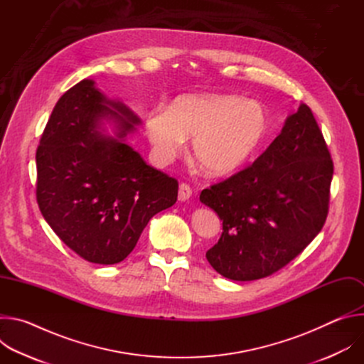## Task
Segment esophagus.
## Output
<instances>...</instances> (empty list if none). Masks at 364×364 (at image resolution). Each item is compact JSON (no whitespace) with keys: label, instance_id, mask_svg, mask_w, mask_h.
Wrapping results in <instances>:
<instances>
[{"label":"esophagus","instance_id":"obj_1","mask_svg":"<svg viewBox=\"0 0 364 364\" xmlns=\"http://www.w3.org/2000/svg\"><path fill=\"white\" fill-rule=\"evenodd\" d=\"M193 191H191V187L186 183H181L180 184V188H178V200L180 201H187L190 197H191Z\"/></svg>","mask_w":364,"mask_h":364}]
</instances>
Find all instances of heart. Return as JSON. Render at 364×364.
Here are the masks:
<instances>
[{
    "label": "heart",
    "instance_id": "heart-1",
    "mask_svg": "<svg viewBox=\"0 0 364 364\" xmlns=\"http://www.w3.org/2000/svg\"><path fill=\"white\" fill-rule=\"evenodd\" d=\"M268 128L262 103L232 95H183L168 109L155 108L145 119V134L159 164H170L184 149L186 136H194V157L213 176L245 166Z\"/></svg>",
    "mask_w": 364,
    "mask_h": 364
}]
</instances>
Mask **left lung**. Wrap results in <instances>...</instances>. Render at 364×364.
<instances>
[{
	"instance_id": "1",
	"label": "left lung",
	"mask_w": 364,
	"mask_h": 364,
	"mask_svg": "<svg viewBox=\"0 0 364 364\" xmlns=\"http://www.w3.org/2000/svg\"><path fill=\"white\" fill-rule=\"evenodd\" d=\"M333 173L323 132L313 111L301 103L250 166L201 191L200 201L223 222L207 261L233 281L282 269L321 232Z\"/></svg>"
}]
</instances>
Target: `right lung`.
I'll use <instances>...</instances> for the list:
<instances>
[{
    "mask_svg": "<svg viewBox=\"0 0 364 364\" xmlns=\"http://www.w3.org/2000/svg\"><path fill=\"white\" fill-rule=\"evenodd\" d=\"M93 83L70 87L51 112L36 152V198L68 247L87 262L114 265L132 252L149 219L177 201L178 181L125 144L138 117ZM103 117L120 122L118 139L95 131Z\"/></svg>",
    "mask_w": 364,
    "mask_h": 364,
    "instance_id": "obj_1",
    "label": "right lung"
}]
</instances>
